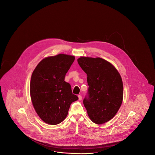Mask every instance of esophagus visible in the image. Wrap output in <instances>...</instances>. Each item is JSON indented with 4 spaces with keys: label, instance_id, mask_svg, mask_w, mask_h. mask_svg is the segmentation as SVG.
<instances>
[{
    "label": "esophagus",
    "instance_id": "esophagus-1",
    "mask_svg": "<svg viewBox=\"0 0 155 155\" xmlns=\"http://www.w3.org/2000/svg\"><path fill=\"white\" fill-rule=\"evenodd\" d=\"M82 96H81V95H78V99H79L80 101H81V100H82Z\"/></svg>",
    "mask_w": 155,
    "mask_h": 155
}]
</instances>
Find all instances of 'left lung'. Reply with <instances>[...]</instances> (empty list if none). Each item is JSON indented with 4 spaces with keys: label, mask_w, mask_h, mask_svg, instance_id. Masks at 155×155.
Wrapping results in <instances>:
<instances>
[{
    "label": "left lung",
    "mask_w": 155,
    "mask_h": 155,
    "mask_svg": "<svg viewBox=\"0 0 155 155\" xmlns=\"http://www.w3.org/2000/svg\"><path fill=\"white\" fill-rule=\"evenodd\" d=\"M77 61L87 75L88 97L83 103L91 120L102 124L113 118L123 102V84L117 70L101 58L81 56Z\"/></svg>",
    "instance_id": "obj_1"
}]
</instances>
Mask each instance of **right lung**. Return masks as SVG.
Returning <instances> with one entry per match:
<instances>
[{"mask_svg":"<svg viewBox=\"0 0 155 155\" xmlns=\"http://www.w3.org/2000/svg\"><path fill=\"white\" fill-rule=\"evenodd\" d=\"M75 56L59 54L42 59L30 81V96L37 114L45 123L56 125L67 117L70 104L78 99L72 93L65 75Z\"/></svg>","mask_w":155,"mask_h":155,"instance_id":"add662e5","label":"right lung"}]
</instances>
